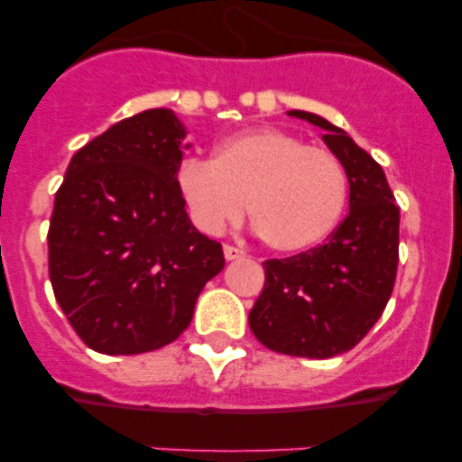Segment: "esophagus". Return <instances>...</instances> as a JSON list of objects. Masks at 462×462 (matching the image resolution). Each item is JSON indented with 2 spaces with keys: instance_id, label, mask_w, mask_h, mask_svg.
Returning a JSON list of instances; mask_svg holds the SVG:
<instances>
[{
  "instance_id": "obj_1",
  "label": "esophagus",
  "mask_w": 462,
  "mask_h": 462,
  "mask_svg": "<svg viewBox=\"0 0 462 462\" xmlns=\"http://www.w3.org/2000/svg\"><path fill=\"white\" fill-rule=\"evenodd\" d=\"M245 252L240 247H234V245H224V259L226 261H236V259H243Z\"/></svg>"
}]
</instances>
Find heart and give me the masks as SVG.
I'll return each mask as SVG.
<instances>
[{"label":"heart","instance_id":"obj_1","mask_svg":"<svg viewBox=\"0 0 462 462\" xmlns=\"http://www.w3.org/2000/svg\"><path fill=\"white\" fill-rule=\"evenodd\" d=\"M175 185L203 234L217 236L245 212L259 238L282 254L324 243L346 203L345 169L333 152L282 129L224 138L212 162L185 159Z\"/></svg>","mask_w":462,"mask_h":462}]
</instances>
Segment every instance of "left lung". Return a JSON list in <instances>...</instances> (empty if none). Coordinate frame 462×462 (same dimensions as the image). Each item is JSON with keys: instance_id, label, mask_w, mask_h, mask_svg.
Instances as JSON below:
<instances>
[{"instance_id": "obj_1", "label": "left lung", "mask_w": 462, "mask_h": 462, "mask_svg": "<svg viewBox=\"0 0 462 462\" xmlns=\"http://www.w3.org/2000/svg\"><path fill=\"white\" fill-rule=\"evenodd\" d=\"M289 116L324 129L349 180V215L324 245L263 263L266 284L250 328L277 354L330 358L368 336L389 303L398 271L400 208L382 166L340 126L308 110Z\"/></svg>"}]
</instances>
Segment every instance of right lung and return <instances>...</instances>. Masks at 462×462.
Listing matches in <instances>:
<instances>
[{"label":"right lung","mask_w":462,"mask_h":462,"mask_svg":"<svg viewBox=\"0 0 462 462\" xmlns=\"http://www.w3.org/2000/svg\"><path fill=\"white\" fill-rule=\"evenodd\" d=\"M171 108L117 122L69 162L48 231L57 303L99 354L154 352L180 337L224 252L191 224L175 173L189 148Z\"/></svg>","instance_id":"add662e5"}]
</instances>
